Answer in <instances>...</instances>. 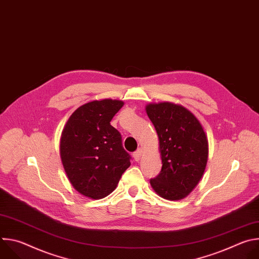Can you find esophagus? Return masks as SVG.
Instances as JSON below:
<instances>
[{
    "mask_svg": "<svg viewBox=\"0 0 259 259\" xmlns=\"http://www.w3.org/2000/svg\"><path fill=\"white\" fill-rule=\"evenodd\" d=\"M141 155H142V150H137L134 154H133V157H134V160L135 161H139L140 158H141Z\"/></svg>",
    "mask_w": 259,
    "mask_h": 259,
    "instance_id": "1",
    "label": "esophagus"
}]
</instances>
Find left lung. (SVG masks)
Here are the masks:
<instances>
[{"label": "left lung", "instance_id": "obj_1", "mask_svg": "<svg viewBox=\"0 0 259 259\" xmlns=\"http://www.w3.org/2000/svg\"><path fill=\"white\" fill-rule=\"evenodd\" d=\"M146 114L159 137L162 170L151 186L162 198H186L202 178L208 160V139L189 109L171 102L150 103Z\"/></svg>", "mask_w": 259, "mask_h": 259}]
</instances>
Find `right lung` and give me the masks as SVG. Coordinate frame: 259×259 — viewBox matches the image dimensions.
<instances>
[{"label":"right lung","instance_id":"1","mask_svg":"<svg viewBox=\"0 0 259 259\" xmlns=\"http://www.w3.org/2000/svg\"><path fill=\"white\" fill-rule=\"evenodd\" d=\"M124 102L94 100L76 109L61 134L60 157L71 186L85 197L109 195L130 166L121 133L110 125Z\"/></svg>","mask_w":259,"mask_h":259}]
</instances>
